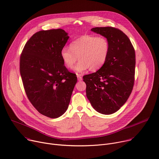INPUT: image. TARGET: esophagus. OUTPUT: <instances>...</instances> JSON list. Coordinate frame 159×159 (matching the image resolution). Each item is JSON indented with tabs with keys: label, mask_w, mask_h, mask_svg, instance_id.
Returning <instances> with one entry per match:
<instances>
[{
	"label": "esophagus",
	"mask_w": 159,
	"mask_h": 159,
	"mask_svg": "<svg viewBox=\"0 0 159 159\" xmlns=\"http://www.w3.org/2000/svg\"><path fill=\"white\" fill-rule=\"evenodd\" d=\"M77 79H78L79 81H81V80H82V77L80 76V75L77 74Z\"/></svg>",
	"instance_id": "1"
}]
</instances>
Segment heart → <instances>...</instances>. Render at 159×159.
<instances>
[{
    "label": "heart",
    "mask_w": 159,
    "mask_h": 159,
    "mask_svg": "<svg viewBox=\"0 0 159 159\" xmlns=\"http://www.w3.org/2000/svg\"><path fill=\"white\" fill-rule=\"evenodd\" d=\"M108 40L103 37L84 35L72 42L70 48L61 49L60 56L64 66L71 69L77 63L74 70L79 73L87 70L96 71L105 63L109 54Z\"/></svg>",
    "instance_id": "1"
}]
</instances>
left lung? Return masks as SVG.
Wrapping results in <instances>:
<instances>
[{"instance_id":"left-lung-1","label":"left lung","mask_w":159,"mask_h":159,"mask_svg":"<svg viewBox=\"0 0 159 159\" xmlns=\"http://www.w3.org/2000/svg\"><path fill=\"white\" fill-rule=\"evenodd\" d=\"M91 30L107 39L110 51L102 68L83 77L86 84V95L98 112L110 115L124 105L133 91L135 51L128 37L118 28L95 27Z\"/></svg>"}]
</instances>
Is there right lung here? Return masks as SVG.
<instances>
[{
    "label": "right lung",
    "instance_id": "right-lung-1",
    "mask_svg": "<svg viewBox=\"0 0 159 159\" xmlns=\"http://www.w3.org/2000/svg\"><path fill=\"white\" fill-rule=\"evenodd\" d=\"M67 34L60 28L36 32L20 56V74L28 99L40 113L52 119L66 111L77 81L60 56Z\"/></svg>",
    "mask_w": 159,
    "mask_h": 159
}]
</instances>
